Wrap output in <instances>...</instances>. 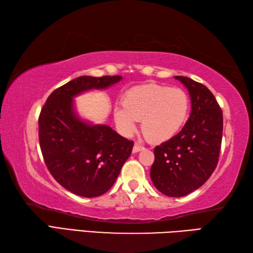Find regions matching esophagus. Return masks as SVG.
Instances as JSON below:
<instances>
[{"mask_svg": "<svg viewBox=\"0 0 253 253\" xmlns=\"http://www.w3.org/2000/svg\"><path fill=\"white\" fill-rule=\"evenodd\" d=\"M143 149L144 148L142 146H140V144H139V143H135V146H133V148H132V152L133 153H137L139 151H141V150H143Z\"/></svg>", "mask_w": 253, "mask_h": 253, "instance_id": "obj_1", "label": "esophagus"}]
</instances>
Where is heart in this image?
<instances>
[{"mask_svg": "<svg viewBox=\"0 0 253 253\" xmlns=\"http://www.w3.org/2000/svg\"><path fill=\"white\" fill-rule=\"evenodd\" d=\"M121 106L113 110L118 129L125 135L136 130L141 121V131L150 142L161 143L173 138L184 126L190 111L186 91L159 84L135 87L124 94Z\"/></svg>", "mask_w": 253, "mask_h": 253, "instance_id": "obj_1", "label": "heart"}]
</instances>
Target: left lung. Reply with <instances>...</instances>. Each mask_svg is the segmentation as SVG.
Returning <instances> with one entry per match:
<instances>
[{
  "label": "left lung",
  "instance_id": "left-lung-1",
  "mask_svg": "<svg viewBox=\"0 0 253 253\" xmlns=\"http://www.w3.org/2000/svg\"><path fill=\"white\" fill-rule=\"evenodd\" d=\"M191 100V113L181 131L154 149L150 176L169 197H184L206 182L215 169L223 136V113L206 85L175 76Z\"/></svg>",
  "mask_w": 253,
  "mask_h": 253
}]
</instances>
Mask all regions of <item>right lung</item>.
Masks as SVG:
<instances>
[{
    "mask_svg": "<svg viewBox=\"0 0 253 253\" xmlns=\"http://www.w3.org/2000/svg\"><path fill=\"white\" fill-rule=\"evenodd\" d=\"M122 76H82L50 94L39 116V141L47 169L65 189L84 198L103 195L114 185L133 141L107 125H93L79 117L74 98L103 90Z\"/></svg>",
    "mask_w": 253,
    "mask_h": 253,
    "instance_id": "1",
    "label": "right lung"
}]
</instances>
